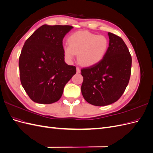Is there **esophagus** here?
<instances>
[{
    "mask_svg": "<svg viewBox=\"0 0 153 153\" xmlns=\"http://www.w3.org/2000/svg\"><path fill=\"white\" fill-rule=\"evenodd\" d=\"M76 73H80V68H76Z\"/></svg>",
    "mask_w": 153,
    "mask_h": 153,
    "instance_id": "esophagus-1",
    "label": "esophagus"
}]
</instances>
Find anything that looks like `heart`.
<instances>
[{"label":"heart","instance_id":"obj_1","mask_svg":"<svg viewBox=\"0 0 153 153\" xmlns=\"http://www.w3.org/2000/svg\"><path fill=\"white\" fill-rule=\"evenodd\" d=\"M68 42L69 45L63 46L66 58L71 61L78 53V61L85 67H91L100 63L109 48V40L106 36L85 30L71 34L69 37Z\"/></svg>","mask_w":153,"mask_h":153}]
</instances>
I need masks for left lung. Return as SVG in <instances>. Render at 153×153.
Segmentation results:
<instances>
[{
    "mask_svg": "<svg viewBox=\"0 0 153 153\" xmlns=\"http://www.w3.org/2000/svg\"><path fill=\"white\" fill-rule=\"evenodd\" d=\"M109 48L95 66L83 68L82 94L87 102L106 106L117 101L124 93L131 75V57L120 37L108 32Z\"/></svg>",
    "mask_w": 153,
    "mask_h": 153,
    "instance_id": "1",
    "label": "left lung"
}]
</instances>
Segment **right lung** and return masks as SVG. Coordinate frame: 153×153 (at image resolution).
I'll list each match as a JSON object with an SVG mask.
<instances>
[{
    "label": "right lung",
    "instance_id": "right-lung-1",
    "mask_svg": "<svg viewBox=\"0 0 153 153\" xmlns=\"http://www.w3.org/2000/svg\"><path fill=\"white\" fill-rule=\"evenodd\" d=\"M73 28L45 24L26 40L19 58L20 81L34 102H56L64 86L76 74V67L64 61L62 46L64 36Z\"/></svg>",
    "mask_w": 153,
    "mask_h": 153
}]
</instances>
